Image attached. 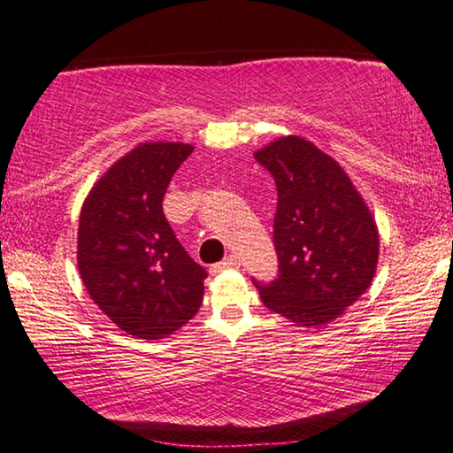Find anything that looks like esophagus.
<instances>
[{
    "label": "esophagus",
    "instance_id": "esophagus-1",
    "mask_svg": "<svg viewBox=\"0 0 453 453\" xmlns=\"http://www.w3.org/2000/svg\"><path fill=\"white\" fill-rule=\"evenodd\" d=\"M234 267H240V259H237L235 256H227L224 262L211 265L210 272L216 275V273H221V272H226V270H234Z\"/></svg>",
    "mask_w": 453,
    "mask_h": 453
}]
</instances>
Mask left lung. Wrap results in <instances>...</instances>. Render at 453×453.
<instances>
[{"label": "left lung", "instance_id": "left-lung-1", "mask_svg": "<svg viewBox=\"0 0 453 453\" xmlns=\"http://www.w3.org/2000/svg\"><path fill=\"white\" fill-rule=\"evenodd\" d=\"M254 157L278 186L280 275L270 283L254 280L259 297L297 327L326 326L372 286L378 226L343 167L303 137H280Z\"/></svg>", "mask_w": 453, "mask_h": 453}]
</instances>
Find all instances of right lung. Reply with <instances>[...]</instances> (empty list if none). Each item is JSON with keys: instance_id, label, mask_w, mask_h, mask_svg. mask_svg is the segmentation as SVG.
I'll return each mask as SVG.
<instances>
[{"instance_id": "1", "label": "right lung", "mask_w": 453, "mask_h": 453, "mask_svg": "<svg viewBox=\"0 0 453 453\" xmlns=\"http://www.w3.org/2000/svg\"><path fill=\"white\" fill-rule=\"evenodd\" d=\"M194 145L140 143L86 197L78 270L91 300L121 332L159 340L196 316L208 272L188 256L164 216V196Z\"/></svg>"}]
</instances>
